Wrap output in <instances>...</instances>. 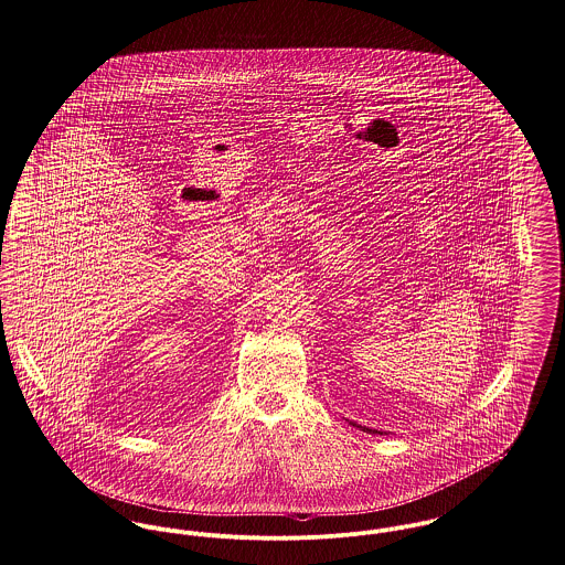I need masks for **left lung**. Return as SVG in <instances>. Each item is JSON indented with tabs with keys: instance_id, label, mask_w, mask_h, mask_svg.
Wrapping results in <instances>:
<instances>
[{
	"instance_id": "obj_1",
	"label": "left lung",
	"mask_w": 565,
	"mask_h": 565,
	"mask_svg": "<svg viewBox=\"0 0 565 565\" xmlns=\"http://www.w3.org/2000/svg\"><path fill=\"white\" fill-rule=\"evenodd\" d=\"M348 422V419H347ZM348 424H350V426H354V428H361V430H363V433H370V435H383V433H379V430H370V428H365V426H356V424H354V422H348Z\"/></svg>"
}]
</instances>
